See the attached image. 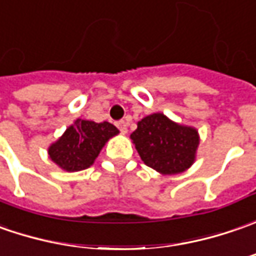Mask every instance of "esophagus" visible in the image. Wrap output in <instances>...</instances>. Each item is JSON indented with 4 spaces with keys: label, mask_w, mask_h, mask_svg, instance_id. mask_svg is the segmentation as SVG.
Returning <instances> with one entry per match:
<instances>
[{
    "label": "esophagus",
    "mask_w": 256,
    "mask_h": 256,
    "mask_svg": "<svg viewBox=\"0 0 256 256\" xmlns=\"http://www.w3.org/2000/svg\"><path fill=\"white\" fill-rule=\"evenodd\" d=\"M116 124H118V128H119V130L123 133V134H126V133H128V123H126L124 120H120V122H118Z\"/></svg>",
    "instance_id": "1"
}]
</instances>
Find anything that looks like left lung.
I'll use <instances>...</instances> for the list:
<instances>
[{
  "mask_svg": "<svg viewBox=\"0 0 256 256\" xmlns=\"http://www.w3.org/2000/svg\"><path fill=\"white\" fill-rule=\"evenodd\" d=\"M130 137L146 166L164 176L190 168L200 143L196 128L178 124L163 113L143 118Z\"/></svg>",
  "mask_w": 256,
  "mask_h": 256,
  "instance_id": "left-lung-1",
  "label": "left lung"
}]
</instances>
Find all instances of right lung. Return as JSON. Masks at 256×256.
Instances as JSON below:
<instances>
[{
	"label": "right lung",
	"mask_w": 256,
	"mask_h": 256,
	"mask_svg": "<svg viewBox=\"0 0 256 256\" xmlns=\"http://www.w3.org/2000/svg\"><path fill=\"white\" fill-rule=\"evenodd\" d=\"M119 130L109 122L76 119L72 126L49 146V158L66 172H80L90 167L108 140Z\"/></svg>",
	"instance_id": "add662e5"
}]
</instances>
